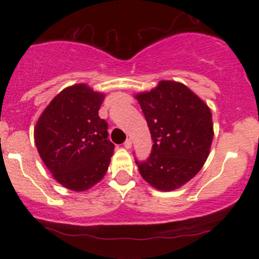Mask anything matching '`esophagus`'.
<instances>
[{
	"mask_svg": "<svg viewBox=\"0 0 259 259\" xmlns=\"http://www.w3.org/2000/svg\"><path fill=\"white\" fill-rule=\"evenodd\" d=\"M133 146V141L130 139H127L125 142H124V147L126 148V150H129V148H132Z\"/></svg>",
	"mask_w": 259,
	"mask_h": 259,
	"instance_id": "34e87169",
	"label": "esophagus"
}]
</instances>
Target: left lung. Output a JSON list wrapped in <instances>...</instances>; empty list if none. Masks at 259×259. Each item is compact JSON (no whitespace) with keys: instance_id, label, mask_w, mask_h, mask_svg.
<instances>
[{"instance_id":"1","label":"left lung","mask_w":259,"mask_h":259,"mask_svg":"<svg viewBox=\"0 0 259 259\" xmlns=\"http://www.w3.org/2000/svg\"><path fill=\"white\" fill-rule=\"evenodd\" d=\"M135 99L153 140L147 160H135L140 174L160 191L179 189L201 170L209 154L214 135L209 107L186 85L171 80H160Z\"/></svg>"}]
</instances>
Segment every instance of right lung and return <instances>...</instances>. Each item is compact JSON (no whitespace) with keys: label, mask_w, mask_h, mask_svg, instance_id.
I'll use <instances>...</instances> for the list:
<instances>
[{"label":"right lung","mask_w":259,"mask_h":259,"mask_svg":"<svg viewBox=\"0 0 259 259\" xmlns=\"http://www.w3.org/2000/svg\"><path fill=\"white\" fill-rule=\"evenodd\" d=\"M105 94L86 84L68 86L53 99L34 129L41 159L62 186L81 192L105 177L114 145L99 117Z\"/></svg>","instance_id":"obj_1"}]
</instances>
